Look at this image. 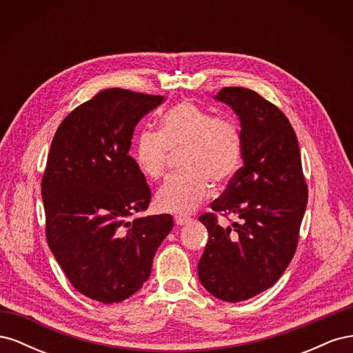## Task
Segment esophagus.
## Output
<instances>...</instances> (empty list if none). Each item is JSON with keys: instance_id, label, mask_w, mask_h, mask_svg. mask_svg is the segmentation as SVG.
I'll return each instance as SVG.
<instances>
[{"instance_id": "1", "label": "esophagus", "mask_w": 353, "mask_h": 353, "mask_svg": "<svg viewBox=\"0 0 353 353\" xmlns=\"http://www.w3.org/2000/svg\"><path fill=\"white\" fill-rule=\"evenodd\" d=\"M174 221H175L176 225H185V223L190 221V218H187V216H181V215H176V216L174 218Z\"/></svg>"}]
</instances>
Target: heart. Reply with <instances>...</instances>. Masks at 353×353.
I'll list each match as a JSON object with an SVG mask.
<instances>
[{"instance_id":"obj_1","label":"heart","mask_w":353,"mask_h":353,"mask_svg":"<svg viewBox=\"0 0 353 353\" xmlns=\"http://www.w3.org/2000/svg\"><path fill=\"white\" fill-rule=\"evenodd\" d=\"M183 150V172L170 175L156 193V206L163 212H193L210 193V185H223L241 165L243 134L230 114H213L193 101H179L159 121V132L143 128L132 143V157L140 172L157 179L163 175L169 152Z\"/></svg>"}]
</instances>
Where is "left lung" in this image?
Returning <instances> with one entry per match:
<instances>
[{"label": "left lung", "instance_id": "8db88e82", "mask_svg": "<svg viewBox=\"0 0 353 353\" xmlns=\"http://www.w3.org/2000/svg\"><path fill=\"white\" fill-rule=\"evenodd\" d=\"M216 99L240 116L244 165L199 218L209 240L197 274L210 294L241 302L274 285L293 259L307 185L294 130L275 104L243 87L222 88ZM218 214L241 221L225 229Z\"/></svg>", "mask_w": 353, "mask_h": 353}]
</instances>
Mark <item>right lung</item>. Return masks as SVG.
<instances>
[{"instance_id": "add662e5", "label": "right lung", "mask_w": 353, "mask_h": 353, "mask_svg": "<svg viewBox=\"0 0 353 353\" xmlns=\"http://www.w3.org/2000/svg\"><path fill=\"white\" fill-rule=\"evenodd\" d=\"M162 101L163 95L103 90L61 121L50 147L41 181L48 245L70 284L105 305L140 290L174 225L168 213L131 219L152 200L128 154L131 138Z\"/></svg>"}]
</instances>
